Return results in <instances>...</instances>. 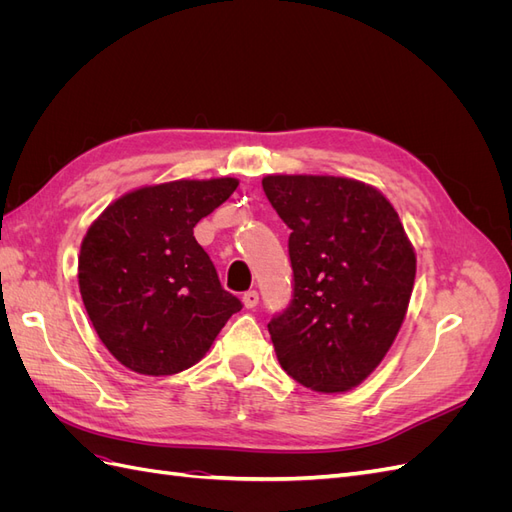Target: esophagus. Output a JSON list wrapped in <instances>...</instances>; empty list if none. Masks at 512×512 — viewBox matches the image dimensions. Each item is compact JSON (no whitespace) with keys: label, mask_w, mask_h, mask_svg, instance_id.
<instances>
[{"label":"esophagus","mask_w":512,"mask_h":512,"mask_svg":"<svg viewBox=\"0 0 512 512\" xmlns=\"http://www.w3.org/2000/svg\"><path fill=\"white\" fill-rule=\"evenodd\" d=\"M243 305H245L247 309H254V307L258 305V292H256V290H247V292L243 294Z\"/></svg>","instance_id":"34e87169"}]
</instances>
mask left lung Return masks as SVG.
<instances>
[{"label":"left lung","instance_id":"left-lung-1","mask_svg":"<svg viewBox=\"0 0 512 512\" xmlns=\"http://www.w3.org/2000/svg\"><path fill=\"white\" fill-rule=\"evenodd\" d=\"M290 228L292 303L269 322L282 369L316 393H346L374 371L404 324L416 254L374 185L333 175H267Z\"/></svg>","mask_w":512,"mask_h":512}]
</instances>
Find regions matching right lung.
Instances as JSON below:
<instances>
[{
    "label": "right lung",
    "mask_w": 512,
    "mask_h": 512,
    "mask_svg": "<svg viewBox=\"0 0 512 512\" xmlns=\"http://www.w3.org/2000/svg\"><path fill=\"white\" fill-rule=\"evenodd\" d=\"M239 179H177L113 200L87 228L79 288L106 350L143 376H173L209 352L241 301L226 292L194 226Z\"/></svg>",
    "instance_id": "obj_1"
}]
</instances>
